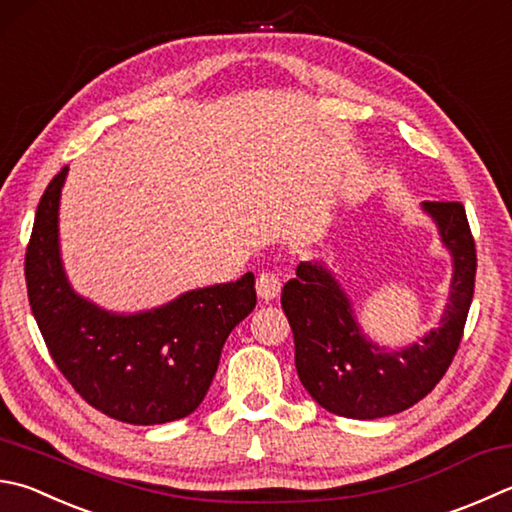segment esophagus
I'll list each match as a JSON object with an SVG mask.
<instances>
[{"mask_svg": "<svg viewBox=\"0 0 512 512\" xmlns=\"http://www.w3.org/2000/svg\"><path fill=\"white\" fill-rule=\"evenodd\" d=\"M256 294L263 298L265 303L274 301V298L281 294V278L272 272H263L256 278Z\"/></svg>", "mask_w": 512, "mask_h": 512, "instance_id": "esophagus-1", "label": "esophagus"}]
</instances>
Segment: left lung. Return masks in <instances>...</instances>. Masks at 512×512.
Returning <instances> with one entry per match:
<instances>
[{
    "label": "left lung",
    "instance_id": "left-lung-1",
    "mask_svg": "<svg viewBox=\"0 0 512 512\" xmlns=\"http://www.w3.org/2000/svg\"><path fill=\"white\" fill-rule=\"evenodd\" d=\"M448 249L452 278L437 327L390 347L363 332L352 296L323 260L301 263L281 305L294 332V363L310 397L347 419H381L412 408L455 356L475 294L477 254L461 202H421Z\"/></svg>",
    "mask_w": 512,
    "mask_h": 512
}]
</instances>
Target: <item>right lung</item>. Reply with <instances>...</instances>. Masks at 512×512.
Returning a JSON list of instances; mask_svg holds the SVG:
<instances>
[{
	"instance_id": "right-lung-1",
	"label": "right lung",
	"mask_w": 512,
	"mask_h": 512,
	"mask_svg": "<svg viewBox=\"0 0 512 512\" xmlns=\"http://www.w3.org/2000/svg\"><path fill=\"white\" fill-rule=\"evenodd\" d=\"M64 167L37 205L26 249L28 301L48 352L80 397L133 426L185 419L214 381L231 330L256 307L254 274L182 292L140 312L77 294L60 247Z\"/></svg>"
}]
</instances>
